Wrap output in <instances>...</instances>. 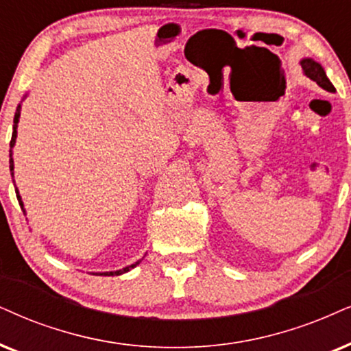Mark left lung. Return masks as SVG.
Here are the masks:
<instances>
[{"label":"left lung","mask_w":351,"mask_h":351,"mask_svg":"<svg viewBox=\"0 0 351 351\" xmlns=\"http://www.w3.org/2000/svg\"><path fill=\"white\" fill-rule=\"evenodd\" d=\"M301 68H303V73L306 76L316 82L319 87H322L324 90L335 92V87L332 86V82L326 76V71H324L322 66L319 64L317 61H314L313 58H304V60H301Z\"/></svg>","instance_id":"8db88e82"}]
</instances>
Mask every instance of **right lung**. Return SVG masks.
<instances>
[{"label": "right lung", "mask_w": 351, "mask_h": 351, "mask_svg": "<svg viewBox=\"0 0 351 351\" xmlns=\"http://www.w3.org/2000/svg\"><path fill=\"white\" fill-rule=\"evenodd\" d=\"M19 117H21V105L17 106V110H16V114H14V126H12V137H11V149L14 147V144H16V137H17V123H19ZM10 157H11V160H10V170H11V175H14V173H12V170H14V162H12V150H10ZM16 194H17V201H19V204H21V207H22V210H24V204H22V199H21V196H19V193H17V189H16ZM25 212V210H24ZM141 261H137V263H134V264H131V265H128V267H124V269H121V270H114V272H101V274H95V275H121V274H124V272H128V270H131V269H134L137 264H139Z\"/></svg>", "instance_id": "1"}]
</instances>
